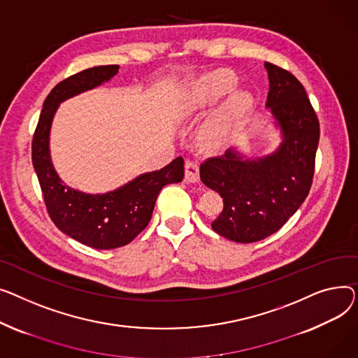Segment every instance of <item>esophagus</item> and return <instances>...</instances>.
Masks as SVG:
<instances>
[{"mask_svg":"<svg viewBox=\"0 0 358 358\" xmlns=\"http://www.w3.org/2000/svg\"><path fill=\"white\" fill-rule=\"evenodd\" d=\"M199 180V167L196 163L187 160L185 163V182L196 183Z\"/></svg>","mask_w":358,"mask_h":358,"instance_id":"1","label":"esophagus"}]
</instances>
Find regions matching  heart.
I'll return each instance as SVG.
<instances>
[{
    "instance_id": "obj_1",
    "label": "heart",
    "mask_w": 358,
    "mask_h": 358,
    "mask_svg": "<svg viewBox=\"0 0 358 358\" xmlns=\"http://www.w3.org/2000/svg\"><path fill=\"white\" fill-rule=\"evenodd\" d=\"M237 83L238 79L233 72L214 71L191 80L180 92L178 115L183 120L205 114L230 94L199 129L198 138L203 145H221L233 133L240 118L250 110L253 98L244 90L234 92Z\"/></svg>"
}]
</instances>
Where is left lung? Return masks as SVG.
Here are the masks:
<instances>
[{"mask_svg":"<svg viewBox=\"0 0 358 358\" xmlns=\"http://www.w3.org/2000/svg\"><path fill=\"white\" fill-rule=\"evenodd\" d=\"M264 68L266 108L280 134L276 150L250 157L238 147H229L225 155L199 167L202 183L224 201L213 229L244 244L276 233L298 211L309 194L320 143V121L302 83L268 62Z\"/></svg>","mask_w":358,"mask_h":358,"instance_id":"8db88e82","label":"left lung"}]
</instances>
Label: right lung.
Listing matches in <instances>:
<instances>
[{
  "label": "right lung",
  "instance_id": "add662e5",
  "mask_svg": "<svg viewBox=\"0 0 358 358\" xmlns=\"http://www.w3.org/2000/svg\"><path fill=\"white\" fill-rule=\"evenodd\" d=\"M118 65L95 66L62 80L43 103L33 137L31 160L43 192L48 213L63 234L96 250H111L131 243L152 220L162 187L183 179V159L160 171L141 173L105 194H87L60 179L50 156V130L62 102L110 82Z\"/></svg>",
  "mask_w": 358,
  "mask_h": 358
}]
</instances>
